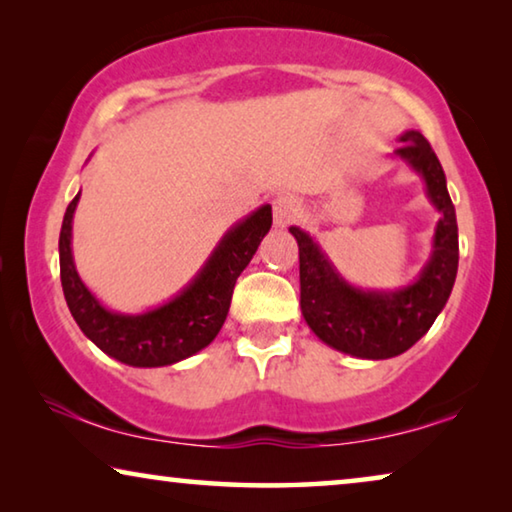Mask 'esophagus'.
I'll return each instance as SVG.
<instances>
[{
	"instance_id": "34e87169",
	"label": "esophagus",
	"mask_w": 512,
	"mask_h": 512,
	"mask_svg": "<svg viewBox=\"0 0 512 512\" xmlns=\"http://www.w3.org/2000/svg\"><path fill=\"white\" fill-rule=\"evenodd\" d=\"M299 211L301 204L292 195H280L273 200V223H276V227H287L299 216Z\"/></svg>"
}]
</instances>
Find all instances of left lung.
<instances>
[{"label":"left lung","instance_id":"left-lung-1","mask_svg":"<svg viewBox=\"0 0 512 512\" xmlns=\"http://www.w3.org/2000/svg\"><path fill=\"white\" fill-rule=\"evenodd\" d=\"M395 156L421 174L427 197L439 211L430 262L411 285L395 292H365L352 287L340 278L308 232L289 227L299 243L305 322L329 347L372 361L407 352L430 331L451 296L460 257L455 207L446 188V174L430 142L418 131H407L400 135Z\"/></svg>","mask_w":512,"mask_h":512}]
</instances>
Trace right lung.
<instances>
[{"label": "right lung", "mask_w": 512, "mask_h": 512, "mask_svg": "<svg viewBox=\"0 0 512 512\" xmlns=\"http://www.w3.org/2000/svg\"><path fill=\"white\" fill-rule=\"evenodd\" d=\"M78 200L80 193L68 204L59 232V273L68 310L101 352L133 368L172 365L216 338L230 312L236 278L273 223L271 207L264 204L220 239L202 271L172 301L142 315H121L103 308L75 271L71 232Z\"/></svg>", "instance_id": "1"}]
</instances>
